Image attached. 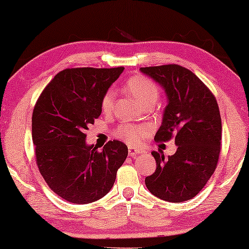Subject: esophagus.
<instances>
[{"label": "esophagus", "mask_w": 249, "mask_h": 249, "mask_svg": "<svg viewBox=\"0 0 249 249\" xmlns=\"http://www.w3.org/2000/svg\"><path fill=\"white\" fill-rule=\"evenodd\" d=\"M139 153H142L141 149H137V148H134V147H129L128 148L129 156H136V155H138Z\"/></svg>", "instance_id": "1"}]
</instances>
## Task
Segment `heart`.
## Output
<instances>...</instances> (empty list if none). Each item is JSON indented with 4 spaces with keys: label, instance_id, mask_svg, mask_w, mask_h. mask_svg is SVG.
<instances>
[{
    "label": "heart",
    "instance_id": "1",
    "mask_svg": "<svg viewBox=\"0 0 249 249\" xmlns=\"http://www.w3.org/2000/svg\"><path fill=\"white\" fill-rule=\"evenodd\" d=\"M125 90L138 102L144 105L149 102H155L159 97V87L154 81L144 76H134L125 81ZM114 104V91L107 90L104 94L101 102V108L104 114H110L113 110ZM149 128L144 124H122L118 127L115 134L122 141L128 142L129 145L137 146L147 137Z\"/></svg>",
    "mask_w": 249,
    "mask_h": 249
}]
</instances>
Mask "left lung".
<instances>
[{
	"label": "left lung",
	"instance_id": "1",
	"mask_svg": "<svg viewBox=\"0 0 249 249\" xmlns=\"http://www.w3.org/2000/svg\"><path fill=\"white\" fill-rule=\"evenodd\" d=\"M164 88L168 105L154 141L175 137L177 152L168 159L152 152L156 170L145 183L153 195L171 203L192 199L215 171L222 124L216 98L192 71L178 64L141 68Z\"/></svg>",
	"mask_w": 249,
	"mask_h": 249
}]
</instances>
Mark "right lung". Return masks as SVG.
Instances as JSON below:
<instances>
[{"mask_svg":"<svg viewBox=\"0 0 249 249\" xmlns=\"http://www.w3.org/2000/svg\"><path fill=\"white\" fill-rule=\"evenodd\" d=\"M124 68H72L47 85L33 111L32 131L40 175L56 195L73 204L96 202L110 192L128 155L110 141L101 152L86 144V130L102 113L104 94Z\"/></svg>","mask_w":249,"mask_h":249,"instance_id":"add662e5","label":"right lung"}]
</instances>
